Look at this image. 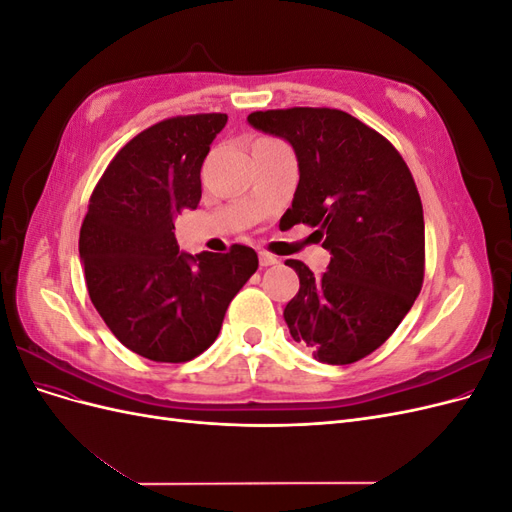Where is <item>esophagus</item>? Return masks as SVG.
I'll return each mask as SVG.
<instances>
[{"label": "esophagus", "instance_id": "obj_1", "mask_svg": "<svg viewBox=\"0 0 512 512\" xmlns=\"http://www.w3.org/2000/svg\"><path fill=\"white\" fill-rule=\"evenodd\" d=\"M258 260H260V267H273V265H277V262H280L275 256H271L267 252H258Z\"/></svg>", "mask_w": 512, "mask_h": 512}]
</instances>
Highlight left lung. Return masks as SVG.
I'll list each match as a JSON object with an SVG mask.
<instances>
[{
	"label": "left lung",
	"mask_w": 512,
	"mask_h": 512,
	"mask_svg": "<svg viewBox=\"0 0 512 512\" xmlns=\"http://www.w3.org/2000/svg\"><path fill=\"white\" fill-rule=\"evenodd\" d=\"M258 132L284 138L299 164L288 226H316L331 252L322 277L286 260L299 292L284 307L294 342L322 363L348 365L393 335L423 286L421 196L397 149L335 108H286L247 117Z\"/></svg>",
	"instance_id": "8db88e82"
}]
</instances>
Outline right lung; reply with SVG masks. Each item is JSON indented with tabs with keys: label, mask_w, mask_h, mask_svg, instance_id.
<instances>
[{
	"label": "right lung",
	"mask_w": 512,
	"mask_h": 512,
	"mask_svg": "<svg viewBox=\"0 0 512 512\" xmlns=\"http://www.w3.org/2000/svg\"><path fill=\"white\" fill-rule=\"evenodd\" d=\"M222 113L147 128L104 170L81 226L89 299L119 342L158 363H183L218 337L230 301L258 269L252 247L185 254L175 218L196 209L200 168Z\"/></svg>",
	"instance_id": "add662e5"
}]
</instances>
